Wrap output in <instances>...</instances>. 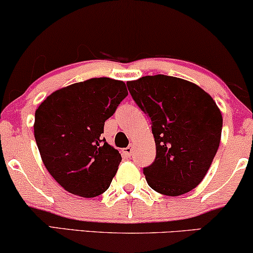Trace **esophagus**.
Wrapping results in <instances>:
<instances>
[{"mask_svg": "<svg viewBox=\"0 0 253 253\" xmlns=\"http://www.w3.org/2000/svg\"><path fill=\"white\" fill-rule=\"evenodd\" d=\"M124 154L127 156V158H130L133 154V148L132 147H127V148L124 149Z\"/></svg>", "mask_w": 253, "mask_h": 253, "instance_id": "1", "label": "esophagus"}]
</instances>
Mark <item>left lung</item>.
Returning a JSON list of instances; mask_svg holds the SVG:
<instances>
[{
  "instance_id": "1",
  "label": "left lung",
  "mask_w": 253,
  "mask_h": 253,
  "mask_svg": "<svg viewBox=\"0 0 253 253\" xmlns=\"http://www.w3.org/2000/svg\"><path fill=\"white\" fill-rule=\"evenodd\" d=\"M127 87L152 123L156 156L143 168L147 183L167 196L189 193L219 146L223 118L215 100L196 84L165 75L142 77Z\"/></svg>"
}]
</instances>
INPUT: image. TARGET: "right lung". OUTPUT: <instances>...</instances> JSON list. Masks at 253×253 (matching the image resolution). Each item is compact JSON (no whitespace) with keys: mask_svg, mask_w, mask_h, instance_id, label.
<instances>
[{"mask_svg":"<svg viewBox=\"0 0 253 253\" xmlns=\"http://www.w3.org/2000/svg\"><path fill=\"white\" fill-rule=\"evenodd\" d=\"M127 94L124 82L92 78L57 89L36 110L34 133L42 161L69 193L95 197L110 187L121 155L101 134Z\"/></svg>","mask_w":253,"mask_h":253,"instance_id":"1","label":"right lung"}]
</instances>
